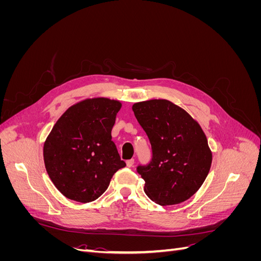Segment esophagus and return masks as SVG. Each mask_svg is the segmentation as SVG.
<instances>
[{
	"instance_id": "esophagus-1",
	"label": "esophagus",
	"mask_w": 261,
	"mask_h": 261,
	"mask_svg": "<svg viewBox=\"0 0 261 261\" xmlns=\"http://www.w3.org/2000/svg\"><path fill=\"white\" fill-rule=\"evenodd\" d=\"M134 162H135V160H134V159H129V160L126 161V165H127V168H132L134 165Z\"/></svg>"
}]
</instances>
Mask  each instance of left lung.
I'll list each match as a JSON object with an SVG mask.
<instances>
[{
	"label": "left lung",
	"instance_id": "obj_1",
	"mask_svg": "<svg viewBox=\"0 0 261 261\" xmlns=\"http://www.w3.org/2000/svg\"><path fill=\"white\" fill-rule=\"evenodd\" d=\"M133 111L152 150L151 161L137 167L146 195L160 206L191 198L206 179L212 162L200 125L185 110L164 99L137 102Z\"/></svg>",
	"mask_w": 261,
	"mask_h": 261
}]
</instances>
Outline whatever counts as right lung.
Wrapping results in <instances>:
<instances>
[{
    "mask_svg": "<svg viewBox=\"0 0 261 261\" xmlns=\"http://www.w3.org/2000/svg\"><path fill=\"white\" fill-rule=\"evenodd\" d=\"M122 103L93 98L68 108L43 146L52 183L66 198L90 202L103 194L114 173L124 168L111 130Z\"/></svg>",
    "mask_w": 261,
    "mask_h": 261,
    "instance_id": "add662e5",
    "label": "right lung"
}]
</instances>
